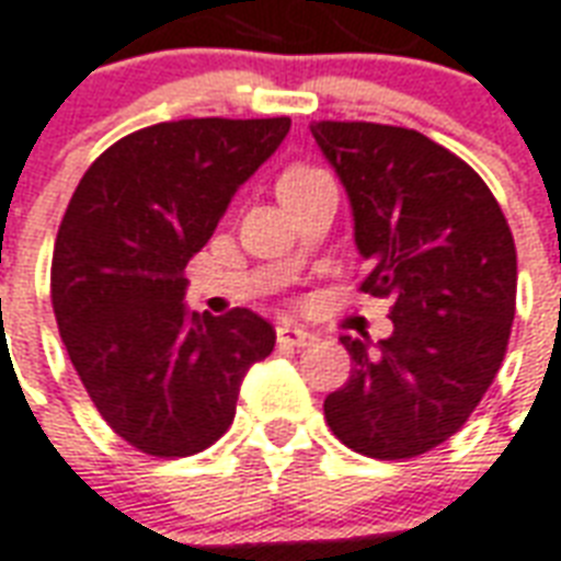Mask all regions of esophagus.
Masks as SVG:
<instances>
[{
	"label": "esophagus",
	"instance_id": "34e87169",
	"mask_svg": "<svg viewBox=\"0 0 561 561\" xmlns=\"http://www.w3.org/2000/svg\"><path fill=\"white\" fill-rule=\"evenodd\" d=\"M276 341H279V344H285V347H311V344H314L318 337L311 335L309 329L282 323V327L276 329Z\"/></svg>",
	"mask_w": 561,
	"mask_h": 561
}]
</instances>
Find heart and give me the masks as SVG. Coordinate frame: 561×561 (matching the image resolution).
Wrapping results in <instances>:
<instances>
[{
  "mask_svg": "<svg viewBox=\"0 0 561 561\" xmlns=\"http://www.w3.org/2000/svg\"><path fill=\"white\" fill-rule=\"evenodd\" d=\"M309 173H318V170H311V167H290L288 173L282 179H294V176H309Z\"/></svg>",
  "mask_w": 561,
  "mask_h": 561,
  "instance_id": "b5f03b06",
  "label": "heart"
}]
</instances>
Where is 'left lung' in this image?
<instances>
[{"mask_svg": "<svg viewBox=\"0 0 561 561\" xmlns=\"http://www.w3.org/2000/svg\"><path fill=\"white\" fill-rule=\"evenodd\" d=\"M347 187L358 290L391 299L379 344L341 337L353 358L323 414L335 438L370 459H412L456 435L494 382L515 320L518 252L473 167L414 128L311 123Z\"/></svg>", "mask_w": 561, "mask_h": 561, "instance_id": "obj_1", "label": "left lung"}]
</instances>
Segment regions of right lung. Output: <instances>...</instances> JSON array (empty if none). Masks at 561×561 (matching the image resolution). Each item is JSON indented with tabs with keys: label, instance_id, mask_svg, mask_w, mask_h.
Segmentation results:
<instances>
[{
	"label": "right lung",
	"instance_id": "1",
	"mask_svg": "<svg viewBox=\"0 0 561 561\" xmlns=\"http://www.w3.org/2000/svg\"><path fill=\"white\" fill-rule=\"evenodd\" d=\"M288 117H196L131 131L81 176L53 252V309L84 391L135 450L179 459L232 426L276 329L250 309L185 306V267Z\"/></svg>",
	"mask_w": 561,
	"mask_h": 561
}]
</instances>
